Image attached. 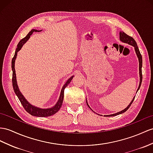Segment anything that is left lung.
Returning <instances> with one entry per match:
<instances>
[{
	"label": "left lung",
	"instance_id": "1",
	"mask_svg": "<svg viewBox=\"0 0 153 153\" xmlns=\"http://www.w3.org/2000/svg\"><path fill=\"white\" fill-rule=\"evenodd\" d=\"M120 39L121 42L124 43H127L128 45H132L134 47V50H135V53L137 55V58H138V61H139V74H140V84H139V86H138V88H137V91L136 93L137 92V91L139 90V89L141 86V82H142V71H141V68H142V56H141V55L140 54V52L139 51V48L138 47H137V43L136 42V41L134 39V38H132V37H130L129 36H128L127 34H126V33L124 32H120ZM134 98L135 97H134L132 100V101L130 102L129 105H128V106L126 108H125L124 110H121V111H119V112L117 113H115V114H111V115H105V116H115V115H119V114H123L125 112V111L127 110L130 105H132V103L133 102L134 100ZM86 104L88 106L89 108L91 110V108H90V106H89V105L88 104V102H87V100H86ZM93 111H94V110H91ZM94 112H95V111H94Z\"/></svg>",
	"mask_w": 153,
	"mask_h": 153
}]
</instances>
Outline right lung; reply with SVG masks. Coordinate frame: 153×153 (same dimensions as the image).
Returning <instances> with one entry per match:
<instances>
[{
	"label": "right lung",
	"mask_w": 153,
	"mask_h": 153,
	"mask_svg": "<svg viewBox=\"0 0 153 153\" xmlns=\"http://www.w3.org/2000/svg\"><path fill=\"white\" fill-rule=\"evenodd\" d=\"M42 30H38L36 29H32L31 31H30V32L28 33L27 36L25 37V38L22 39L19 43L17 45V47L16 48V53H15V55L13 58H12V84H13V90L15 94H16L17 96L18 99H19L21 103L22 104V105L24 107V108L25 110L27 111L28 113H29L30 115H33V116H36V117H48L51 116V115H53L55 114L57 111H59V110L60 109V108L62 107V102H63V100H64V89L68 86V84L71 82V81L72 80L74 76H72L71 77H70L69 79L67 80L65 84L63 85V87L62 88L60 95H59V99L58 100V102L56 103V105L53 106L51 108H41L37 107L36 106H33L31 105L28 100L25 99L24 95L22 94V93L20 91L19 88L18 87L17 82V79H16V69H15V62H16V59L17 58V53L19 51L21 48L23 47V45L27 42V41L29 39V38H30V36L32 34L33 32H41Z\"/></svg>",
	"instance_id": "add662e5"
}]
</instances>
